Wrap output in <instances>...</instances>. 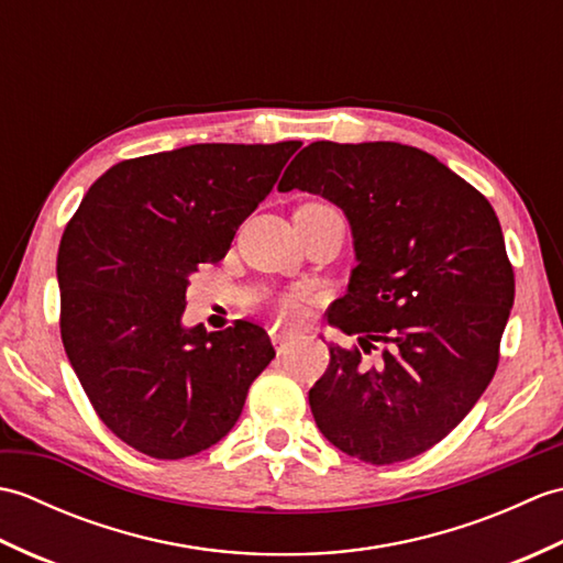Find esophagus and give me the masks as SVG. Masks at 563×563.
Returning <instances> with one entry per match:
<instances>
[{
  "mask_svg": "<svg viewBox=\"0 0 563 563\" xmlns=\"http://www.w3.org/2000/svg\"><path fill=\"white\" fill-rule=\"evenodd\" d=\"M273 343H275V351H278V355H285L290 349V339L285 336V333H273Z\"/></svg>",
  "mask_w": 563,
  "mask_h": 563,
  "instance_id": "obj_1",
  "label": "esophagus"
}]
</instances>
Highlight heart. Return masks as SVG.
Masks as SVG:
<instances>
[{"mask_svg": "<svg viewBox=\"0 0 563 563\" xmlns=\"http://www.w3.org/2000/svg\"><path fill=\"white\" fill-rule=\"evenodd\" d=\"M302 208H327V206H319V202H307V206H302ZM302 305H305V300L300 295H280L278 300H275V314H278L283 321H295L302 314Z\"/></svg>", "mask_w": 563, "mask_h": 563, "instance_id": "obj_1", "label": "heart"}]
</instances>
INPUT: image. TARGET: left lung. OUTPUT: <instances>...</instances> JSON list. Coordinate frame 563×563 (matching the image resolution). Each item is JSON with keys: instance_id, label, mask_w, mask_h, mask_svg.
Here are the masks:
<instances>
[{"instance_id": "8db88e82", "label": "left lung", "mask_w": 563, "mask_h": 563, "mask_svg": "<svg viewBox=\"0 0 563 563\" xmlns=\"http://www.w3.org/2000/svg\"><path fill=\"white\" fill-rule=\"evenodd\" d=\"M292 188L343 210L357 261L327 319L362 349L329 345L309 389L314 421L367 464L411 460L494 379L516 297L500 222L472 184L399 142H312L280 178L278 190Z\"/></svg>"}]
</instances>
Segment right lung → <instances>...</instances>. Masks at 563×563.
Returning <instances> with one entry per match:
<instances>
[{"instance_id":"add662e5","label":"right lung","mask_w":563,"mask_h":563,"mask_svg":"<svg viewBox=\"0 0 563 563\" xmlns=\"http://www.w3.org/2000/svg\"><path fill=\"white\" fill-rule=\"evenodd\" d=\"M302 142L188 145L111 166L57 251L59 333L106 428L181 460L234 428L275 357L268 333L181 324L190 273L218 263Z\"/></svg>"}]
</instances>
